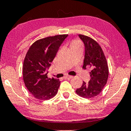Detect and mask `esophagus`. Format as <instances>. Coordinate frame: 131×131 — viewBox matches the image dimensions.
<instances>
[{
	"label": "esophagus",
	"mask_w": 131,
	"mask_h": 131,
	"mask_svg": "<svg viewBox=\"0 0 131 131\" xmlns=\"http://www.w3.org/2000/svg\"><path fill=\"white\" fill-rule=\"evenodd\" d=\"M72 78H73V76H70V75H66L64 77V78L65 79H72Z\"/></svg>",
	"instance_id": "34e87169"
}]
</instances>
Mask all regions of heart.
Here are the masks:
<instances>
[{"label":"heart","instance_id":"obj_1","mask_svg":"<svg viewBox=\"0 0 131 131\" xmlns=\"http://www.w3.org/2000/svg\"><path fill=\"white\" fill-rule=\"evenodd\" d=\"M81 45V43L80 41H79L78 40H74L72 42V45Z\"/></svg>","mask_w":131,"mask_h":131}]
</instances>
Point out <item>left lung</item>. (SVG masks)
<instances>
[{"instance_id":"left-lung-1","label":"left lung","mask_w":131,"mask_h":131,"mask_svg":"<svg viewBox=\"0 0 131 131\" xmlns=\"http://www.w3.org/2000/svg\"><path fill=\"white\" fill-rule=\"evenodd\" d=\"M79 37L84 42L85 49L82 69L90 67L91 71L89 82L83 81L82 85L76 92L84 98H92L99 95L106 84L109 74L108 66L101 46L91 37L81 34Z\"/></svg>"}]
</instances>
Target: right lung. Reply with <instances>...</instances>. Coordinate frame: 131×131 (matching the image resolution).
<instances>
[{
    "label": "right lung",
    "instance_id": "obj_1",
    "mask_svg": "<svg viewBox=\"0 0 131 131\" xmlns=\"http://www.w3.org/2000/svg\"><path fill=\"white\" fill-rule=\"evenodd\" d=\"M67 36L57 35L40 39L30 46L27 52L23 61V81L28 91L37 99L46 101L57 94L60 81L47 77L46 69Z\"/></svg>",
    "mask_w": 131,
    "mask_h": 131
}]
</instances>
